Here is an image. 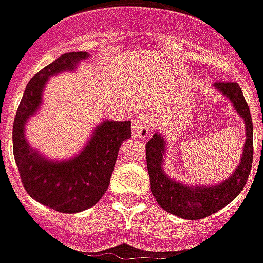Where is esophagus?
<instances>
[{
  "label": "esophagus",
  "mask_w": 263,
  "mask_h": 263,
  "mask_svg": "<svg viewBox=\"0 0 263 263\" xmlns=\"http://www.w3.org/2000/svg\"><path fill=\"white\" fill-rule=\"evenodd\" d=\"M133 135L139 139H146L152 132V124H150V119L144 113L136 114L133 117Z\"/></svg>",
  "instance_id": "obj_1"
}]
</instances>
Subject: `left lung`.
<instances>
[{
    "label": "left lung",
    "mask_w": 263,
    "mask_h": 263,
    "mask_svg": "<svg viewBox=\"0 0 263 263\" xmlns=\"http://www.w3.org/2000/svg\"><path fill=\"white\" fill-rule=\"evenodd\" d=\"M215 87L233 103L245 121L246 143L243 147L242 160L238 169L233 172L228 180L216 186L206 187H189L172 180L164 175L162 169L163 155H164V140L160 135H153L146 143V162L150 176V189L157 203L164 211L179 218L187 220L208 218L212 213H216L226 204H229L245 187L246 180L251 173L253 157V124L249 106L246 103L243 93L238 83H215Z\"/></svg>",
    "instance_id": "8db88e82"
}]
</instances>
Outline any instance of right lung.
I'll list each match as a JSON object with an SVG mask.
<instances>
[{"label":"right lung","mask_w":263,"mask_h":263,"mask_svg":"<svg viewBox=\"0 0 263 263\" xmlns=\"http://www.w3.org/2000/svg\"><path fill=\"white\" fill-rule=\"evenodd\" d=\"M87 52H67L44 67L25 87L12 127V150L27 193L37 202L61 213H77L101 199L111 179L121 143L132 137V121H103L77 157L51 162L28 146L24 124L41 104V94L50 76L73 70Z\"/></svg>","instance_id":"right-lung-1"}]
</instances>
